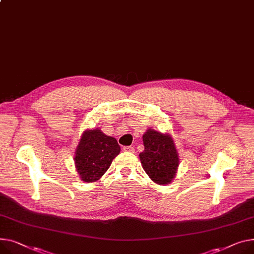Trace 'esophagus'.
I'll return each instance as SVG.
<instances>
[{
	"mask_svg": "<svg viewBox=\"0 0 254 254\" xmlns=\"http://www.w3.org/2000/svg\"><path fill=\"white\" fill-rule=\"evenodd\" d=\"M123 150H124L125 152H129V153H133V152H134V149H133V147H131V146L124 147Z\"/></svg>",
	"mask_w": 254,
	"mask_h": 254,
	"instance_id": "esophagus-1",
	"label": "esophagus"
}]
</instances>
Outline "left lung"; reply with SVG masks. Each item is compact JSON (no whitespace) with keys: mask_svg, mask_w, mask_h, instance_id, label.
<instances>
[{"mask_svg":"<svg viewBox=\"0 0 254 254\" xmlns=\"http://www.w3.org/2000/svg\"><path fill=\"white\" fill-rule=\"evenodd\" d=\"M143 142L145 149L139 156L145 173L157 185L171 184L180 164L172 134L148 128L143 134Z\"/></svg>","mask_w":254,"mask_h":254,"instance_id":"obj_1","label":"left lung"}]
</instances>
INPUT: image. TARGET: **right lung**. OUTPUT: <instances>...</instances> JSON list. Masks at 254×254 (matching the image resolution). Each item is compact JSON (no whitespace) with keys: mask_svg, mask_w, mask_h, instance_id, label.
<instances>
[{"mask_svg":"<svg viewBox=\"0 0 254 254\" xmlns=\"http://www.w3.org/2000/svg\"><path fill=\"white\" fill-rule=\"evenodd\" d=\"M121 147L113 137L100 128H88L79 139L74 152L75 170L84 183H94L107 172L112 160L120 154Z\"/></svg>","mask_w":254,"mask_h":254,"instance_id":"obj_1","label":"right lung"}]
</instances>
